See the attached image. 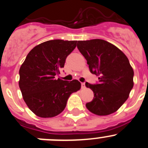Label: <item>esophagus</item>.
<instances>
[{"label": "esophagus", "instance_id": "esophagus-1", "mask_svg": "<svg viewBox=\"0 0 148 148\" xmlns=\"http://www.w3.org/2000/svg\"><path fill=\"white\" fill-rule=\"evenodd\" d=\"M82 89L85 88V83H82Z\"/></svg>", "mask_w": 148, "mask_h": 148}]
</instances>
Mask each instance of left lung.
Here are the masks:
<instances>
[{
    "mask_svg": "<svg viewBox=\"0 0 148 148\" xmlns=\"http://www.w3.org/2000/svg\"><path fill=\"white\" fill-rule=\"evenodd\" d=\"M77 48L87 60L90 72L99 77L98 84L85 83L94 93L86 107L97 116L116 112L134 86V71L129 59L116 46L103 40L78 41Z\"/></svg>",
    "mask_w": 148,
    "mask_h": 148,
    "instance_id": "left-lung-1",
    "label": "left lung"
}]
</instances>
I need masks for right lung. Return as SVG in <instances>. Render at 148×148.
Segmentation results:
<instances>
[{"mask_svg":"<svg viewBox=\"0 0 148 148\" xmlns=\"http://www.w3.org/2000/svg\"><path fill=\"white\" fill-rule=\"evenodd\" d=\"M77 41L53 40L30 51L19 69L18 85L29 108L38 116L51 118L61 114L71 93L81 88L77 79L56 78Z\"/></svg>","mask_w":148,"mask_h":148,"instance_id":"obj_1","label":"right lung"}]
</instances>
